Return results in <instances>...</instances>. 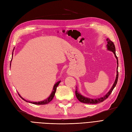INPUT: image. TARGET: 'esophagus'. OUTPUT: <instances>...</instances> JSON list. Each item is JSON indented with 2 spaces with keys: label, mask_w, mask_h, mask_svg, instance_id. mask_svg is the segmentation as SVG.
Masks as SVG:
<instances>
[{
  "label": "esophagus",
  "mask_w": 132,
  "mask_h": 132,
  "mask_svg": "<svg viewBox=\"0 0 132 132\" xmlns=\"http://www.w3.org/2000/svg\"><path fill=\"white\" fill-rule=\"evenodd\" d=\"M68 73L70 74V72H68Z\"/></svg>",
  "instance_id": "1"
}]
</instances>
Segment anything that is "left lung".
Returning a JSON list of instances; mask_svg holds the SVG:
<instances>
[{"mask_svg":"<svg viewBox=\"0 0 132 132\" xmlns=\"http://www.w3.org/2000/svg\"><path fill=\"white\" fill-rule=\"evenodd\" d=\"M108 42V44H107V47H108V49L111 51L113 53V54H114V56H115L116 59H117V75H116V80L114 82V84L113 85L112 87L111 88V89H110V90L104 96L101 97V98H99L97 99H92L90 98H87V97H84L83 96H82L81 94H79V92H77V89H76L75 91V94H76V96L77 97V98L78 99V100L81 102V103H86V104H98L99 103H101V102H103V101H104L105 100H106L108 97L110 96V95L111 94V93H112V90H113L114 88L115 87L117 83V80H118V58L116 55V49H115V46H114V44H113V42L110 40L109 38H107L106 39Z\"/></svg>","mask_w":132,"mask_h":132,"instance_id":"8db88e82","label":"left lung"}]
</instances>
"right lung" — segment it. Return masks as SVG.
I'll return each mask as SVG.
<instances>
[{"label":"right lung","instance_id":"obj_1","mask_svg":"<svg viewBox=\"0 0 132 132\" xmlns=\"http://www.w3.org/2000/svg\"><path fill=\"white\" fill-rule=\"evenodd\" d=\"M10 63H11V62H10ZM10 65H11V64H10ZM60 82H61V81H58L56 84H55L54 85V88H53V92H52V94H51V95H50V96L48 97V98L47 99H46V100H44V101H39V102H30V101H29V103L33 104H36V105H45V104H48L49 103V102H50L51 101H52V100H53V97H54V95H55V92H56V88H57V87L59 86V83H60ZM19 96H20L23 100H24V101H26V100H25L24 99H23L22 97L20 95V94H19ZM26 101L28 102L27 101Z\"/></svg>","mask_w":132,"mask_h":132}]
</instances>
